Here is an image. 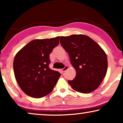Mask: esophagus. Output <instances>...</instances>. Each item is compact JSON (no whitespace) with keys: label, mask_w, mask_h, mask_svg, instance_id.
<instances>
[{"label":"esophagus","mask_w":123,"mask_h":123,"mask_svg":"<svg viewBox=\"0 0 123 123\" xmlns=\"http://www.w3.org/2000/svg\"><path fill=\"white\" fill-rule=\"evenodd\" d=\"M68 69V67L67 66V65H65L64 68H63V69H62V73H64V72H65L67 69Z\"/></svg>","instance_id":"obj_1"}]
</instances>
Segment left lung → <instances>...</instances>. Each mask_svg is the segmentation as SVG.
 I'll return each instance as SVG.
<instances>
[{
  "label": "left lung",
  "instance_id": "left-lung-1",
  "mask_svg": "<svg viewBox=\"0 0 123 123\" xmlns=\"http://www.w3.org/2000/svg\"><path fill=\"white\" fill-rule=\"evenodd\" d=\"M60 43L76 70L75 78L68 80V83L80 93L95 91L106 74L107 59L105 51L91 38L84 35L61 36Z\"/></svg>",
  "mask_w": 123,
  "mask_h": 123
}]
</instances>
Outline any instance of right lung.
Instances as JSON below:
<instances>
[{"label": "right lung", "mask_w": 123, "mask_h": 123, "mask_svg": "<svg viewBox=\"0 0 123 123\" xmlns=\"http://www.w3.org/2000/svg\"><path fill=\"white\" fill-rule=\"evenodd\" d=\"M59 36L50 39L33 40L15 56L13 70L22 90L33 98H41L53 90L60 76L51 70L49 56L59 43Z\"/></svg>", "instance_id": "obj_1"}]
</instances>
